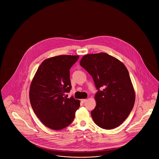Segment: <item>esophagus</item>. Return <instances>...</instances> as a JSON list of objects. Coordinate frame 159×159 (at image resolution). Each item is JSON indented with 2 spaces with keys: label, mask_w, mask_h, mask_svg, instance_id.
<instances>
[{
  "label": "esophagus",
  "mask_w": 159,
  "mask_h": 159,
  "mask_svg": "<svg viewBox=\"0 0 159 159\" xmlns=\"http://www.w3.org/2000/svg\"><path fill=\"white\" fill-rule=\"evenodd\" d=\"M81 101H82V102H83V103H84L85 102H86L87 99H82Z\"/></svg>",
  "instance_id": "34e87169"
}]
</instances>
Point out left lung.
Returning <instances> with one entry per match:
<instances>
[{
    "label": "left lung",
    "mask_w": 159,
    "mask_h": 159,
    "mask_svg": "<svg viewBox=\"0 0 159 159\" xmlns=\"http://www.w3.org/2000/svg\"><path fill=\"white\" fill-rule=\"evenodd\" d=\"M80 64L92 76L98 90L97 105L91 111L95 123L108 130L118 127L128 117L135 100L128 69L119 60L103 52L84 55Z\"/></svg>",
    "instance_id": "8db88e82"
}]
</instances>
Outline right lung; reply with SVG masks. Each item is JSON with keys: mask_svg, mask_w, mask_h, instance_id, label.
Segmentation results:
<instances>
[{"mask_svg": "<svg viewBox=\"0 0 159 159\" xmlns=\"http://www.w3.org/2000/svg\"><path fill=\"white\" fill-rule=\"evenodd\" d=\"M79 58L65 55L46 59L40 65L31 83V106L39 120L49 128L60 130L68 126L80 107L79 100L65 95L71 89L70 69Z\"/></svg>", "mask_w": 159, "mask_h": 159, "instance_id": "obj_1", "label": "right lung"}]
</instances>
